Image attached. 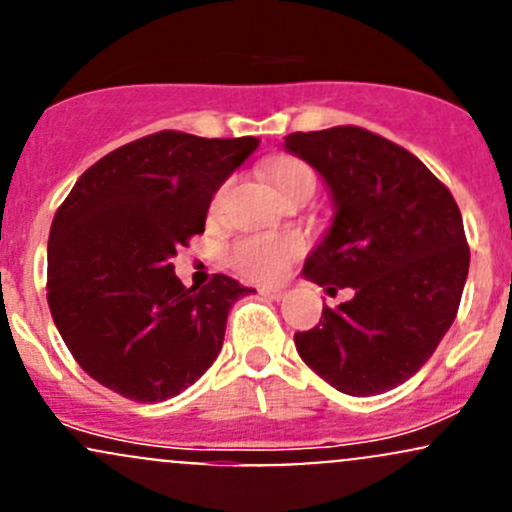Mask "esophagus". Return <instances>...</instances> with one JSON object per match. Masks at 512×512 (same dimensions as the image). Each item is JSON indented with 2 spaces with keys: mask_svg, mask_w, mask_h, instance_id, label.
<instances>
[{
  "mask_svg": "<svg viewBox=\"0 0 512 512\" xmlns=\"http://www.w3.org/2000/svg\"><path fill=\"white\" fill-rule=\"evenodd\" d=\"M260 294H262V297H267V299H272V301H282L284 299V294H287V292H284V289H279V287H265V289H260Z\"/></svg>",
  "mask_w": 512,
  "mask_h": 512,
  "instance_id": "obj_1",
  "label": "esophagus"
}]
</instances>
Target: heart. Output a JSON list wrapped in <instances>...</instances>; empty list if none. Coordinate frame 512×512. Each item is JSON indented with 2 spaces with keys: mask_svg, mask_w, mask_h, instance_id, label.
<instances>
[{
  "mask_svg": "<svg viewBox=\"0 0 512 512\" xmlns=\"http://www.w3.org/2000/svg\"><path fill=\"white\" fill-rule=\"evenodd\" d=\"M270 181L274 191L282 196L299 186H316V176L304 161L294 157H279L270 164ZM220 193L215 196L213 208H218ZM299 255V242L292 235H247L230 247L228 260L233 270L252 282H272L289 267Z\"/></svg>",
  "mask_w": 512,
  "mask_h": 512,
  "instance_id": "heart-1",
  "label": "heart"
}]
</instances>
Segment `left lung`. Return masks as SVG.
I'll use <instances>...</instances> for the list:
<instances>
[{
  "label": "left lung",
  "instance_id": "left-lung-1",
  "mask_svg": "<svg viewBox=\"0 0 512 512\" xmlns=\"http://www.w3.org/2000/svg\"><path fill=\"white\" fill-rule=\"evenodd\" d=\"M284 149L324 179L333 218L304 277L353 299L324 306L294 333L297 353L346 395H380L410 380L454 324L469 277L464 220L414 154L360 127L294 132Z\"/></svg>",
  "mask_w": 512,
  "mask_h": 512
}]
</instances>
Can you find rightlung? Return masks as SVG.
<instances>
[{
    "label": "right lung",
    "mask_w": 512,
    "mask_h": 512,
    "mask_svg": "<svg viewBox=\"0 0 512 512\" xmlns=\"http://www.w3.org/2000/svg\"><path fill=\"white\" fill-rule=\"evenodd\" d=\"M257 144L157 132L75 181L48 235V306L68 351L100 385L152 405L218 358L230 306L255 289L225 274L186 289L171 257L206 230L215 191Z\"/></svg>",
    "instance_id": "right-lung-1"
}]
</instances>
